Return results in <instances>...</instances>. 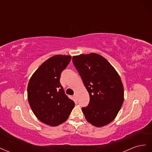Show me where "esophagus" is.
<instances>
[{"instance_id": "obj_1", "label": "esophagus", "mask_w": 152, "mask_h": 152, "mask_svg": "<svg viewBox=\"0 0 152 152\" xmlns=\"http://www.w3.org/2000/svg\"><path fill=\"white\" fill-rule=\"evenodd\" d=\"M73 97H74V98L75 99H77V93L74 94V95H73Z\"/></svg>"}]
</instances>
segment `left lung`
Segmentation results:
<instances>
[{
	"mask_svg": "<svg viewBox=\"0 0 152 152\" xmlns=\"http://www.w3.org/2000/svg\"><path fill=\"white\" fill-rule=\"evenodd\" d=\"M72 61L88 91L90 102L82 108L87 121L95 127L112 122L124 102V87L115 69L96 53L80 54Z\"/></svg>",
	"mask_w": 152,
	"mask_h": 152,
	"instance_id": "8db88e82",
	"label": "left lung"
}]
</instances>
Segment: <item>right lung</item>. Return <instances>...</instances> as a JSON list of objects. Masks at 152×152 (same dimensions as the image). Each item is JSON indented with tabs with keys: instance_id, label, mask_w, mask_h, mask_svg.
I'll return each instance as SVG.
<instances>
[{
	"instance_id": "right-lung-1",
	"label": "right lung",
	"mask_w": 152,
	"mask_h": 152,
	"mask_svg": "<svg viewBox=\"0 0 152 152\" xmlns=\"http://www.w3.org/2000/svg\"><path fill=\"white\" fill-rule=\"evenodd\" d=\"M72 56L55 55L41 65L31 77L27 87L31 109L40 121L50 126L65 122L75 107L65 94L59 79Z\"/></svg>"
}]
</instances>
